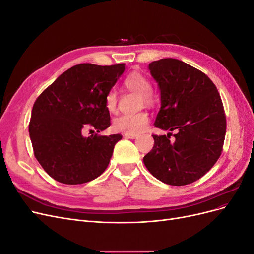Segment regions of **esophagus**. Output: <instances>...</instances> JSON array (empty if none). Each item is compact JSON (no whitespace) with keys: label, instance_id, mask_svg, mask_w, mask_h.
<instances>
[{"label":"esophagus","instance_id":"esophagus-1","mask_svg":"<svg viewBox=\"0 0 254 254\" xmlns=\"http://www.w3.org/2000/svg\"><path fill=\"white\" fill-rule=\"evenodd\" d=\"M137 136V134H133V133H124V137L125 139H135Z\"/></svg>","mask_w":254,"mask_h":254}]
</instances>
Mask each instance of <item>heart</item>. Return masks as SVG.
<instances>
[{"instance_id": "b5f03b06", "label": "heart", "mask_w": 254, "mask_h": 254, "mask_svg": "<svg viewBox=\"0 0 254 254\" xmlns=\"http://www.w3.org/2000/svg\"><path fill=\"white\" fill-rule=\"evenodd\" d=\"M124 86L135 93L142 95L146 105H152L156 101L155 94L151 92V83L145 75L141 73L129 74L124 80ZM105 107L108 112L114 113L118 109V94L114 89H110L105 96ZM149 124V115L142 111L135 114H123L113 120L112 127L115 131L125 133L143 132Z\"/></svg>"}]
</instances>
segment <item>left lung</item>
Wrapping results in <instances>:
<instances>
[{"mask_svg":"<svg viewBox=\"0 0 254 254\" xmlns=\"http://www.w3.org/2000/svg\"><path fill=\"white\" fill-rule=\"evenodd\" d=\"M161 91L155 126L174 131L152 134L155 144L143 159L157 179L187 186L200 179L219 159L227 120L217 88L207 76L181 60L163 58L149 64Z\"/></svg>","mask_w":254,"mask_h":254,"instance_id":"obj_1","label":"left lung"}]
</instances>
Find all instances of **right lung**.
<instances>
[{"mask_svg": "<svg viewBox=\"0 0 254 254\" xmlns=\"http://www.w3.org/2000/svg\"><path fill=\"white\" fill-rule=\"evenodd\" d=\"M124 71L125 64L74 65L36 99L29 136L36 159L53 179L82 184L105 172L122 135L82 133L110 126L105 96Z\"/></svg>", "mask_w": 254, "mask_h": 254, "instance_id": "add662e5", "label": "right lung"}]
</instances>
